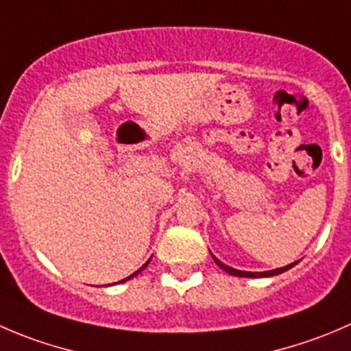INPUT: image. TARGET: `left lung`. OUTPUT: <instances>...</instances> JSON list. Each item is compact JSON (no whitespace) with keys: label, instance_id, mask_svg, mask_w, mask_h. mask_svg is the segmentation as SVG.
<instances>
[{"label":"left lung","instance_id":"1","mask_svg":"<svg viewBox=\"0 0 351 351\" xmlns=\"http://www.w3.org/2000/svg\"><path fill=\"white\" fill-rule=\"evenodd\" d=\"M210 255H213V254H210ZM213 258H214V262H216L217 266L221 267V269L226 271V273L231 274V276H240V278H269V276H276V274H281V273H285V271L291 269V267H293L295 264H297V262H293V264H288V266L280 267V269L266 271V273H248V271H238V269H233V267L226 266V264H223V262H221V261H217V258L214 257V255H213Z\"/></svg>","mask_w":351,"mask_h":351}]
</instances>
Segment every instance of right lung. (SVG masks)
Segmentation results:
<instances>
[{
  "instance_id": "obj_1",
  "label": "right lung",
  "mask_w": 351,
  "mask_h": 351,
  "mask_svg": "<svg viewBox=\"0 0 351 351\" xmlns=\"http://www.w3.org/2000/svg\"><path fill=\"white\" fill-rule=\"evenodd\" d=\"M147 264H149V261H147V262H145V264H144V266H142V267H141V269H138V271H135V273H134V274H130V276H128V278H125V280H121V281H120V283H123V281H127V280H132V278H134V276H137V274H138V273H141V271H144V269H145V267H147Z\"/></svg>"
}]
</instances>
